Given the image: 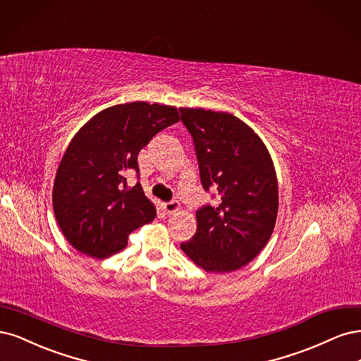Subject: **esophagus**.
<instances>
[{
	"label": "esophagus",
	"mask_w": 361,
	"mask_h": 361,
	"mask_svg": "<svg viewBox=\"0 0 361 361\" xmlns=\"http://www.w3.org/2000/svg\"><path fill=\"white\" fill-rule=\"evenodd\" d=\"M161 208H164V210H165L168 214H173V213H177V212L180 210L181 205H180L178 201H169V202L161 204Z\"/></svg>",
	"instance_id": "34e87169"
}]
</instances>
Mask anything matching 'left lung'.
I'll return each instance as SVG.
<instances>
[{"label":"left lung","mask_w":361,"mask_h":361,"mask_svg":"<svg viewBox=\"0 0 361 361\" xmlns=\"http://www.w3.org/2000/svg\"><path fill=\"white\" fill-rule=\"evenodd\" d=\"M193 137L202 188L216 205L196 212V234L181 250L205 271L229 273L249 264L269 243L279 192L271 156L250 127L228 112L180 108Z\"/></svg>","instance_id":"obj_1"}]
</instances>
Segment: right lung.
<instances>
[{
	"label": "right lung",
	"instance_id": "1",
	"mask_svg": "<svg viewBox=\"0 0 361 361\" xmlns=\"http://www.w3.org/2000/svg\"><path fill=\"white\" fill-rule=\"evenodd\" d=\"M180 121L177 108L132 102L103 109L80 127L58 166L52 204L66 240L84 255L108 258L127 246L130 232L156 217L141 183L137 154L154 135Z\"/></svg>",
	"mask_w": 361,
	"mask_h": 361
}]
</instances>
